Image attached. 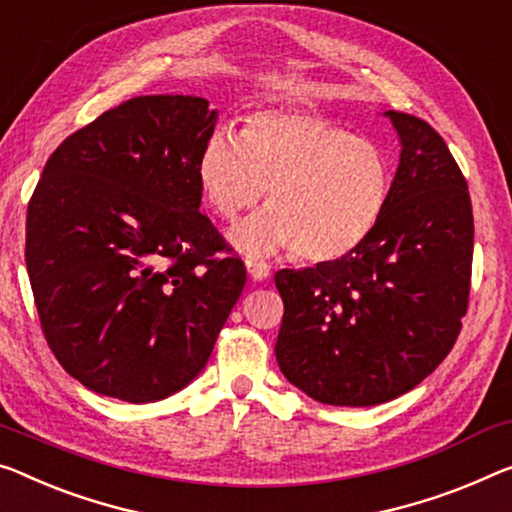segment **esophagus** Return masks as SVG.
<instances>
[{
	"instance_id": "esophagus-1",
	"label": "esophagus",
	"mask_w": 512,
	"mask_h": 512,
	"mask_svg": "<svg viewBox=\"0 0 512 512\" xmlns=\"http://www.w3.org/2000/svg\"><path fill=\"white\" fill-rule=\"evenodd\" d=\"M245 265H247L249 277L254 281H263V279L270 277V265H265L263 261H256V258H247Z\"/></svg>"
}]
</instances>
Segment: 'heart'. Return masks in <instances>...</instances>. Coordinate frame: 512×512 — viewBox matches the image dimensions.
<instances>
[{
  "label": "heart",
  "instance_id": "1",
  "mask_svg": "<svg viewBox=\"0 0 512 512\" xmlns=\"http://www.w3.org/2000/svg\"><path fill=\"white\" fill-rule=\"evenodd\" d=\"M196 180L224 222L254 208L265 190L267 210L235 229L233 242L254 256L295 249L306 263L355 254L393 196L384 148L302 109H258L245 119L240 141L222 130L210 135Z\"/></svg>",
  "mask_w": 512,
  "mask_h": 512
}]
</instances>
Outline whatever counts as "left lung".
<instances>
[{
  "mask_svg": "<svg viewBox=\"0 0 512 512\" xmlns=\"http://www.w3.org/2000/svg\"><path fill=\"white\" fill-rule=\"evenodd\" d=\"M387 116L403 151L371 240L341 261L274 274L279 368L325 405L371 407L414 389L451 352L469 306L467 180L430 123Z\"/></svg>",
  "mask_w": 512,
  "mask_h": 512,
  "instance_id": "left-lung-1",
  "label": "left lung"
}]
</instances>
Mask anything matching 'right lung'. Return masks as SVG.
<instances>
[{
	"mask_svg": "<svg viewBox=\"0 0 512 512\" xmlns=\"http://www.w3.org/2000/svg\"><path fill=\"white\" fill-rule=\"evenodd\" d=\"M215 121L206 98L139 96L47 157L25 261L45 341L86 389L128 403L183 389L245 288V265L199 212Z\"/></svg>",
	"mask_w": 512,
	"mask_h": 512,
	"instance_id": "add662e5",
	"label": "right lung"
}]
</instances>
